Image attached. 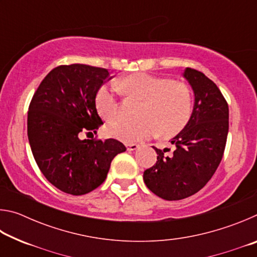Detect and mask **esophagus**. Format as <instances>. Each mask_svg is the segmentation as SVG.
<instances>
[{"mask_svg": "<svg viewBox=\"0 0 257 257\" xmlns=\"http://www.w3.org/2000/svg\"><path fill=\"white\" fill-rule=\"evenodd\" d=\"M125 147H127L128 151H136L139 149V145L137 144H125Z\"/></svg>", "mask_w": 257, "mask_h": 257, "instance_id": "34e87169", "label": "esophagus"}]
</instances>
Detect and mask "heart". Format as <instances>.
Instances as JSON below:
<instances>
[{
	"mask_svg": "<svg viewBox=\"0 0 257 257\" xmlns=\"http://www.w3.org/2000/svg\"><path fill=\"white\" fill-rule=\"evenodd\" d=\"M115 87L128 96L143 99L141 120H120L107 127L110 136L124 143L144 141L159 133L165 137L175 136L186 127L193 114V96L185 82L136 72L116 81ZM95 104L104 120L118 118L119 103L114 88L102 86L96 93Z\"/></svg>",
	"mask_w": 257,
	"mask_h": 257,
	"instance_id": "b5f03b06",
	"label": "heart"
}]
</instances>
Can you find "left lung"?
Masks as SVG:
<instances>
[{
  "label": "left lung",
  "mask_w": 257,
  "mask_h": 257,
  "mask_svg": "<svg viewBox=\"0 0 257 257\" xmlns=\"http://www.w3.org/2000/svg\"><path fill=\"white\" fill-rule=\"evenodd\" d=\"M184 77L194 92L193 114L171 139V155L153 146L158 161L143 176L147 188L167 201L189 197L207 184L222 160L229 130L228 103L217 86L191 68Z\"/></svg>",
  "instance_id": "1"
}]
</instances>
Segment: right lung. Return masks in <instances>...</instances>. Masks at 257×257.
<instances>
[{
  "label": "right lung",
  "instance_id": "obj_1",
  "mask_svg": "<svg viewBox=\"0 0 257 257\" xmlns=\"http://www.w3.org/2000/svg\"><path fill=\"white\" fill-rule=\"evenodd\" d=\"M110 72L86 64L59 66L38 86L29 104L27 133L34 159L56 188L85 195L106 179L115 155L125 146L113 138L81 139L103 124L95 97Z\"/></svg>",
  "mask_w": 257,
  "mask_h": 257
}]
</instances>
